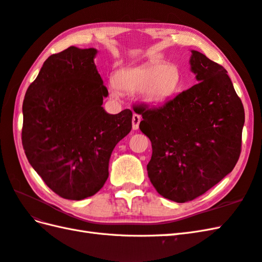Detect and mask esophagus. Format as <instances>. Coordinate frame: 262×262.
I'll return each mask as SVG.
<instances>
[{"label":"esophagus","instance_id":"34e87169","mask_svg":"<svg viewBox=\"0 0 262 262\" xmlns=\"http://www.w3.org/2000/svg\"><path fill=\"white\" fill-rule=\"evenodd\" d=\"M141 122V117L139 114H133L132 116V129L133 130H138L139 129V124Z\"/></svg>","mask_w":262,"mask_h":262}]
</instances>
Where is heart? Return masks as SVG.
Wrapping results in <instances>:
<instances>
[{
	"label": "heart",
	"instance_id": "b5f03b06",
	"mask_svg": "<svg viewBox=\"0 0 262 262\" xmlns=\"http://www.w3.org/2000/svg\"><path fill=\"white\" fill-rule=\"evenodd\" d=\"M109 86L114 97H119L120 91L139 92L145 102L159 104L180 92L182 76L180 69L176 64L155 62L145 66L121 69L116 74V79L110 81Z\"/></svg>",
	"mask_w": 262,
	"mask_h": 262
}]
</instances>
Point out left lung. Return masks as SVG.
<instances>
[{"mask_svg":"<svg viewBox=\"0 0 262 262\" xmlns=\"http://www.w3.org/2000/svg\"><path fill=\"white\" fill-rule=\"evenodd\" d=\"M191 53L196 84L161 106L133 107L152 144L149 179L162 196L179 203L207 192L233 170L245 124L227 70L198 51Z\"/></svg>","mask_w":262,"mask_h":262,"instance_id":"8db88e82","label":"left lung"}]
</instances>
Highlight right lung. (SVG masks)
<instances>
[{
	"label": "right lung",
	"mask_w": 262,
	"mask_h": 262,
	"mask_svg": "<svg viewBox=\"0 0 262 262\" xmlns=\"http://www.w3.org/2000/svg\"><path fill=\"white\" fill-rule=\"evenodd\" d=\"M97 53L70 47L49 56L23 101L25 156L47 186L69 200L104 186L114 146L132 129L131 110L109 114L101 106L109 93L94 64Z\"/></svg>",
	"instance_id": "1"
}]
</instances>
